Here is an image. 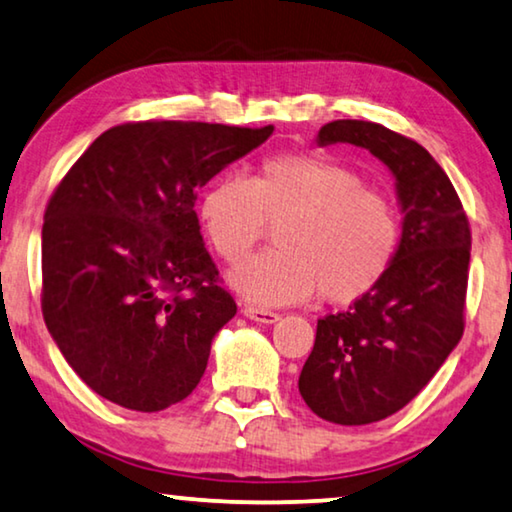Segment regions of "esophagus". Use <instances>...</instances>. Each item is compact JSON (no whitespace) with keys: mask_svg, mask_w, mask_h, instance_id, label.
Instances as JSON below:
<instances>
[{"mask_svg":"<svg viewBox=\"0 0 512 512\" xmlns=\"http://www.w3.org/2000/svg\"><path fill=\"white\" fill-rule=\"evenodd\" d=\"M242 313H245L249 320L263 322V325H272V322L279 320V313L267 311V309H256V306H245V309H242Z\"/></svg>","mask_w":512,"mask_h":512,"instance_id":"34e87169","label":"esophagus"}]
</instances>
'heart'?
I'll use <instances>...</instances> for the list:
<instances>
[{
    "label": "heart",
    "mask_w": 512,
    "mask_h": 512,
    "mask_svg": "<svg viewBox=\"0 0 512 512\" xmlns=\"http://www.w3.org/2000/svg\"><path fill=\"white\" fill-rule=\"evenodd\" d=\"M199 217L226 263H241L279 223V250L231 274L233 288L265 306L302 302L318 290L329 304H352L377 288L396 258L398 212L355 169L322 153H279L251 180L222 176L201 196Z\"/></svg>",
    "instance_id": "heart-1"
}]
</instances>
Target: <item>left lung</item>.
I'll return each mask as SVG.
<instances>
[{
  "mask_svg": "<svg viewBox=\"0 0 512 512\" xmlns=\"http://www.w3.org/2000/svg\"><path fill=\"white\" fill-rule=\"evenodd\" d=\"M318 144H355L396 176L403 238L377 288L318 320L300 375L304 403L341 426L382 421L432 380L465 332L471 229L444 169L414 139L371 121L322 125Z\"/></svg>",
  "mask_w": 512,
  "mask_h": 512,
  "instance_id": "8db88e82",
  "label": "left lung"
}]
</instances>
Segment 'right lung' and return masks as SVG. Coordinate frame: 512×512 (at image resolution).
Returning a JSON list of instances; mask_svg holds the SVG:
<instances>
[{"mask_svg":"<svg viewBox=\"0 0 512 512\" xmlns=\"http://www.w3.org/2000/svg\"><path fill=\"white\" fill-rule=\"evenodd\" d=\"M274 125L123 123L93 141L45 208V325L112 403L160 412L190 396L235 306L203 247L196 190Z\"/></svg>","mask_w":512,"mask_h":512,"instance_id":"obj_1","label":"right lung"}]
</instances>
